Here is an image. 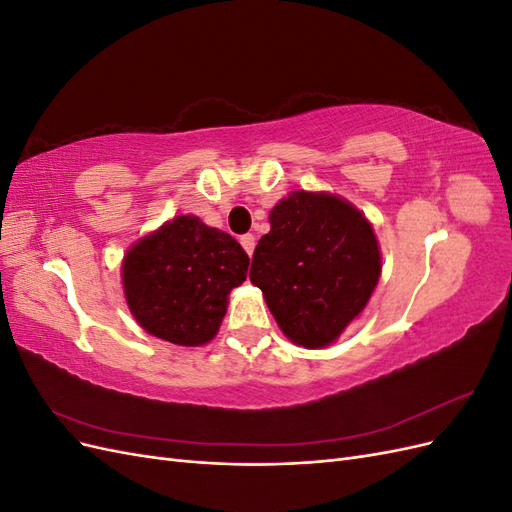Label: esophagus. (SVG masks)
Segmentation results:
<instances>
[{
  "label": "esophagus",
  "mask_w": 512,
  "mask_h": 512,
  "mask_svg": "<svg viewBox=\"0 0 512 512\" xmlns=\"http://www.w3.org/2000/svg\"><path fill=\"white\" fill-rule=\"evenodd\" d=\"M241 245H243V250L247 252V254H254V247H256V237L252 235V232H247V235H243L241 237Z\"/></svg>",
  "instance_id": "obj_1"
}]
</instances>
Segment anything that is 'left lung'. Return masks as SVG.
Instances as JSON below:
<instances>
[{
	"instance_id": "8db88e82",
	"label": "left lung",
	"mask_w": 512,
	"mask_h": 512,
	"mask_svg": "<svg viewBox=\"0 0 512 512\" xmlns=\"http://www.w3.org/2000/svg\"><path fill=\"white\" fill-rule=\"evenodd\" d=\"M250 280L280 329L303 348L329 346L363 312L380 277L371 224L346 200L292 192L269 215Z\"/></svg>"
}]
</instances>
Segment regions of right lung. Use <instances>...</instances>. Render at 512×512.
<instances>
[{
	"label": "right lung",
	"instance_id": "add662e5",
	"mask_svg": "<svg viewBox=\"0 0 512 512\" xmlns=\"http://www.w3.org/2000/svg\"><path fill=\"white\" fill-rule=\"evenodd\" d=\"M250 258L228 232L179 215L138 241L123 260V290L141 327L179 346H200L218 333L228 292Z\"/></svg>",
	"mask_w": 512,
	"mask_h": 512
}]
</instances>
